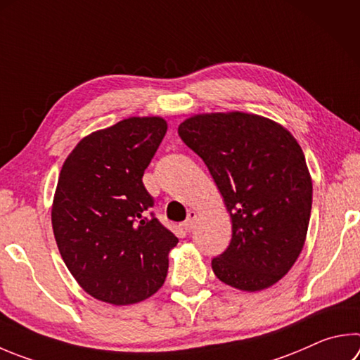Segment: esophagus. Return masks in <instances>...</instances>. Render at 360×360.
Segmentation results:
<instances>
[{
	"instance_id": "1",
	"label": "esophagus",
	"mask_w": 360,
	"mask_h": 360,
	"mask_svg": "<svg viewBox=\"0 0 360 360\" xmlns=\"http://www.w3.org/2000/svg\"><path fill=\"white\" fill-rule=\"evenodd\" d=\"M195 221H197V212H195V211H188L187 219H186V221H184V228H186L187 231L192 230L193 225H195Z\"/></svg>"
}]
</instances>
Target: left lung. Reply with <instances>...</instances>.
Masks as SVG:
<instances>
[{
    "label": "left lung",
    "mask_w": 360,
    "mask_h": 360,
    "mask_svg": "<svg viewBox=\"0 0 360 360\" xmlns=\"http://www.w3.org/2000/svg\"><path fill=\"white\" fill-rule=\"evenodd\" d=\"M181 140L198 154L231 215V243L212 258L221 282L243 291L277 283L302 250L311 212V178L288 130L263 116L188 117Z\"/></svg>",
    "instance_id": "1"
}]
</instances>
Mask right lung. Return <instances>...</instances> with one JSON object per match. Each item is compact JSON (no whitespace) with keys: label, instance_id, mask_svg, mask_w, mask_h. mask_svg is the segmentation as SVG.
<instances>
[{"label":"right lung","instance_id":"add662e5","mask_svg":"<svg viewBox=\"0 0 360 360\" xmlns=\"http://www.w3.org/2000/svg\"><path fill=\"white\" fill-rule=\"evenodd\" d=\"M165 132L162 117H129L83 139L61 168L56 244L82 288L103 302H140L167 278L178 238L151 211L141 181Z\"/></svg>","mask_w":360,"mask_h":360}]
</instances>
